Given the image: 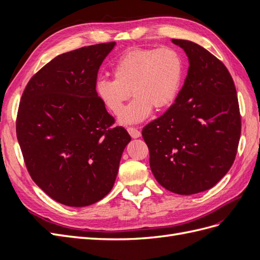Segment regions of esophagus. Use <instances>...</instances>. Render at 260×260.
<instances>
[{
    "label": "esophagus",
    "mask_w": 260,
    "mask_h": 260,
    "mask_svg": "<svg viewBox=\"0 0 260 260\" xmlns=\"http://www.w3.org/2000/svg\"><path fill=\"white\" fill-rule=\"evenodd\" d=\"M127 131L129 132V135L131 136V138L133 139H137L141 137V132L137 129V128H133V127H129L127 128Z\"/></svg>",
    "instance_id": "34e87169"
}]
</instances>
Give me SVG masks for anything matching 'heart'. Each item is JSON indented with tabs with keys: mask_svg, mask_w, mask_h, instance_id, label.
Wrapping results in <instances>:
<instances>
[{
	"mask_svg": "<svg viewBox=\"0 0 260 260\" xmlns=\"http://www.w3.org/2000/svg\"><path fill=\"white\" fill-rule=\"evenodd\" d=\"M184 62L181 54L170 46L159 49H131L118 58L112 68V79H100L95 93L114 115L120 113L131 96L136 99L119 115L122 124L143 121L153 108H168L180 92Z\"/></svg>",
	"mask_w": 260,
	"mask_h": 260,
	"instance_id": "b5f03b06",
	"label": "heart"
}]
</instances>
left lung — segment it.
Listing matches in <instances>:
<instances>
[{
  "label": "left lung",
  "instance_id": "1",
  "mask_svg": "<svg viewBox=\"0 0 260 260\" xmlns=\"http://www.w3.org/2000/svg\"><path fill=\"white\" fill-rule=\"evenodd\" d=\"M188 58L182 89L168 111L143 128L155 179L168 191L191 195L221 180L237 155L241 116L230 73L201 45L172 39Z\"/></svg>",
  "mask_w": 260,
  "mask_h": 260
}]
</instances>
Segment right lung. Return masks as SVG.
I'll list each match as a JSON object with an SVG mask.
<instances>
[{"label": "right lung", "instance_id": "obj_1", "mask_svg": "<svg viewBox=\"0 0 260 260\" xmlns=\"http://www.w3.org/2000/svg\"><path fill=\"white\" fill-rule=\"evenodd\" d=\"M115 42L84 46L53 58L22 93L16 132L30 177L51 199L92 205L114 186L124 147L122 127L111 128L95 93L100 66Z\"/></svg>", "mask_w": 260, "mask_h": 260}]
</instances>
